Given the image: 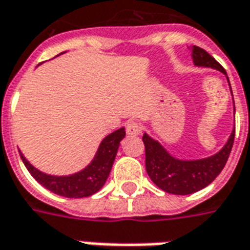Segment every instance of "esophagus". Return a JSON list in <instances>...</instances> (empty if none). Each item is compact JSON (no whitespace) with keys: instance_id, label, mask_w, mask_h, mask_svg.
<instances>
[{"instance_id":"34e87169","label":"esophagus","mask_w":250,"mask_h":250,"mask_svg":"<svg viewBox=\"0 0 250 250\" xmlns=\"http://www.w3.org/2000/svg\"><path fill=\"white\" fill-rule=\"evenodd\" d=\"M141 132H143V128H141V125L137 124V122L132 121L126 124V133L129 136H139Z\"/></svg>"}]
</instances>
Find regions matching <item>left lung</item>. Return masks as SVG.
Masks as SVG:
<instances>
[{"label":"left lung","mask_w":250,"mask_h":250,"mask_svg":"<svg viewBox=\"0 0 250 250\" xmlns=\"http://www.w3.org/2000/svg\"><path fill=\"white\" fill-rule=\"evenodd\" d=\"M191 56L194 64L198 67L215 68L226 75L224 67L211 55L207 54L205 49L192 45ZM234 133L235 128L230 134L228 143L215 155L196 160H182L173 157L157 140L144 133L143 141L145 145L146 172L152 182L166 192L175 195H188L196 192L210 185L224 169L234 143Z\"/></svg>","instance_id":"left-lung-1"}]
</instances>
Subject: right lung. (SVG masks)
I'll return each instance as SVG.
<instances>
[{
    "label": "right lung",
    "mask_w": 250,
    "mask_h": 250,
    "mask_svg": "<svg viewBox=\"0 0 250 250\" xmlns=\"http://www.w3.org/2000/svg\"><path fill=\"white\" fill-rule=\"evenodd\" d=\"M124 137H125V128L117 129L113 133L107 134L101 141L95 156L87 167H84L79 172L67 176H55V175L42 172L26 160L25 156L21 153V150L20 156L32 176L47 190L64 198H86L98 192L106 183V179L110 173L113 163L116 159L120 143Z\"/></svg>",
    "instance_id": "right-lung-1"
}]
</instances>
